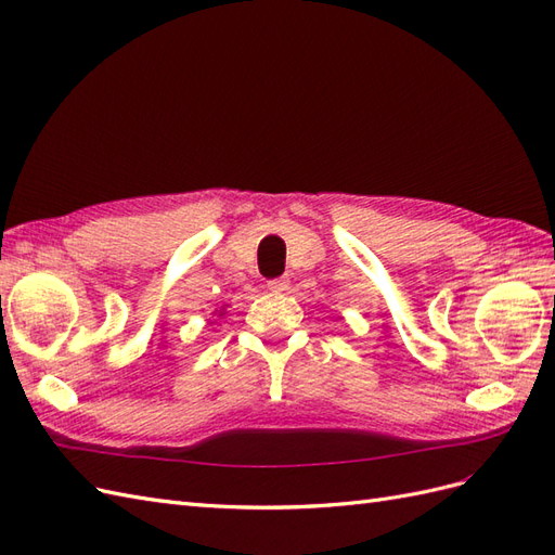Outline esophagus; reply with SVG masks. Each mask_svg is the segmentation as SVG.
<instances>
[{
    "label": "esophagus",
    "mask_w": 555,
    "mask_h": 555,
    "mask_svg": "<svg viewBox=\"0 0 555 555\" xmlns=\"http://www.w3.org/2000/svg\"><path fill=\"white\" fill-rule=\"evenodd\" d=\"M268 289L280 294V292H287L289 289V280L284 278H275V280H268Z\"/></svg>",
    "instance_id": "34e87169"
}]
</instances>
